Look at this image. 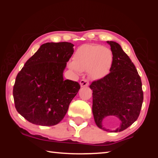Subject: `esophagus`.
I'll return each mask as SVG.
<instances>
[{"label":"esophagus","mask_w":158,"mask_h":158,"mask_svg":"<svg viewBox=\"0 0 158 158\" xmlns=\"http://www.w3.org/2000/svg\"><path fill=\"white\" fill-rule=\"evenodd\" d=\"M89 81H88V80L85 79H81V81H80V85H81V87L87 86V85H89Z\"/></svg>","instance_id":"esophagus-1"}]
</instances>
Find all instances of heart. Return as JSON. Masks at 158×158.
Masks as SVG:
<instances>
[{
  "label": "heart",
  "mask_w": 158,
  "mask_h": 158,
  "mask_svg": "<svg viewBox=\"0 0 158 158\" xmlns=\"http://www.w3.org/2000/svg\"><path fill=\"white\" fill-rule=\"evenodd\" d=\"M113 54L106 47L99 44H83L74 52L69 68L76 73L87 70L90 78L100 79L108 74Z\"/></svg>",
  "instance_id": "heart-1"
}]
</instances>
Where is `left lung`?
<instances>
[{
    "mask_svg": "<svg viewBox=\"0 0 158 158\" xmlns=\"http://www.w3.org/2000/svg\"><path fill=\"white\" fill-rule=\"evenodd\" d=\"M110 44L113 61L110 73L90 85L93 90V114L96 125L105 131L102 122L105 118H118L121 125L114 131L121 132L139 116L143 100L141 77L130 57L116 42Z\"/></svg>",
    "mask_w": 158,
    "mask_h": 158,
    "instance_id": "left-lung-1",
    "label": "left lung"
}]
</instances>
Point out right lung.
<instances>
[{
  "instance_id": "obj_1",
  "label": "right lung",
  "mask_w": 158,
  "mask_h": 158,
  "mask_svg": "<svg viewBox=\"0 0 158 158\" xmlns=\"http://www.w3.org/2000/svg\"><path fill=\"white\" fill-rule=\"evenodd\" d=\"M73 47L66 42L42 44L18 73L13 87L15 105L28 121L51 126L65 116L80 89L78 82L63 77Z\"/></svg>"
}]
</instances>
